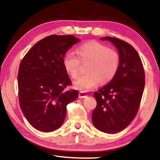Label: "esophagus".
I'll return each instance as SVG.
<instances>
[{"instance_id": "1", "label": "esophagus", "mask_w": 160, "mask_h": 160, "mask_svg": "<svg viewBox=\"0 0 160 160\" xmlns=\"http://www.w3.org/2000/svg\"><path fill=\"white\" fill-rule=\"evenodd\" d=\"M86 97H88V95H87L86 93L84 92H80V93H79V98L80 99L85 98Z\"/></svg>"}]
</instances>
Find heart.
Returning <instances> with one entry per match:
<instances>
[{"instance_id":"obj_1","label":"heart","mask_w":160,"mask_h":160,"mask_svg":"<svg viewBox=\"0 0 160 160\" xmlns=\"http://www.w3.org/2000/svg\"><path fill=\"white\" fill-rule=\"evenodd\" d=\"M76 53L78 56L72 52L68 53L64 56L63 64L68 73L75 78L79 72L80 61L89 62L85 70L87 73L80 75L74 82V87L78 90L89 91L99 82L107 84L117 73L120 56L117 51L101 43H85L77 48Z\"/></svg>"}]
</instances>
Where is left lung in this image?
Listing matches in <instances>:
<instances>
[{"label": "left lung", "mask_w": 160, "mask_h": 160, "mask_svg": "<svg viewBox=\"0 0 160 160\" xmlns=\"http://www.w3.org/2000/svg\"><path fill=\"white\" fill-rule=\"evenodd\" d=\"M100 40L115 46L120 64L113 79L94 92L97 107L92 121L99 131L115 133L126 128L137 114L145 88V71L138 53L128 43L111 37Z\"/></svg>", "instance_id": "obj_1"}]
</instances>
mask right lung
I'll return each instance as SVG.
<instances>
[{
	"label": "right lung",
	"mask_w": 160,
	"mask_h": 160,
	"mask_svg": "<svg viewBox=\"0 0 160 160\" xmlns=\"http://www.w3.org/2000/svg\"><path fill=\"white\" fill-rule=\"evenodd\" d=\"M79 42L71 35H51L36 43L21 61L18 75L20 108L39 131L60 128L67 104L78 98L77 90H65L71 80L63 60L66 51Z\"/></svg>",
	"instance_id": "1"
}]
</instances>
